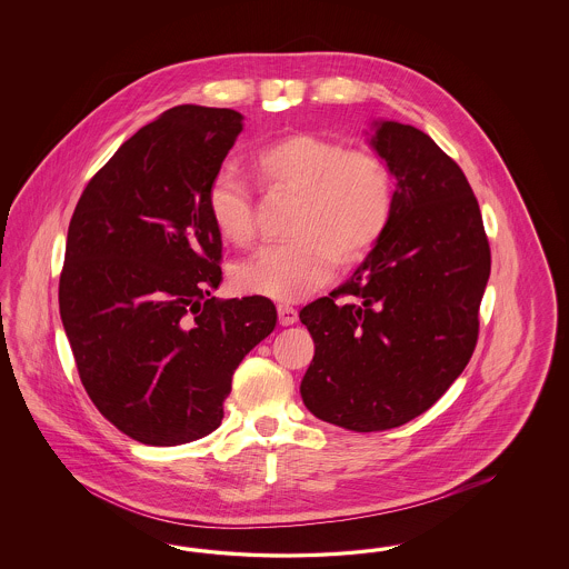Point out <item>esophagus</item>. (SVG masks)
Wrapping results in <instances>:
<instances>
[{
    "label": "esophagus",
    "mask_w": 569,
    "mask_h": 569,
    "mask_svg": "<svg viewBox=\"0 0 569 569\" xmlns=\"http://www.w3.org/2000/svg\"><path fill=\"white\" fill-rule=\"evenodd\" d=\"M277 313H279V325H297L298 311L295 307H290V305H279V307H277Z\"/></svg>",
    "instance_id": "esophagus-1"
}]
</instances>
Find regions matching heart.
Masks as SVG:
<instances>
[{"mask_svg": "<svg viewBox=\"0 0 569 569\" xmlns=\"http://www.w3.org/2000/svg\"><path fill=\"white\" fill-rule=\"evenodd\" d=\"M253 166L272 190L298 193L290 221L295 239L269 244L232 271L239 292L295 302L311 297L335 274L339 260H362L386 232L395 209V174L369 149L295 132L264 144ZM217 232L234 244L256 237L253 190L230 166L219 168L207 191Z\"/></svg>", "mask_w": 569, "mask_h": 569, "instance_id": "heart-1", "label": "heart"}]
</instances>
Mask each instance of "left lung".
Here are the masks:
<instances>
[{
  "instance_id": "1",
  "label": "left lung",
  "mask_w": 569,
  "mask_h": 569,
  "mask_svg": "<svg viewBox=\"0 0 569 569\" xmlns=\"http://www.w3.org/2000/svg\"><path fill=\"white\" fill-rule=\"evenodd\" d=\"M369 144L397 179L390 223L346 283L300 311L316 343L302 403L356 433L406 425L459 378L490 274L480 207L459 163L399 121H373Z\"/></svg>"
}]
</instances>
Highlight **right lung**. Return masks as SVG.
Segmentation results:
<instances>
[{
  "label": "right lung",
  "instance_id": "add662e5",
  "mask_svg": "<svg viewBox=\"0 0 569 569\" xmlns=\"http://www.w3.org/2000/svg\"><path fill=\"white\" fill-rule=\"evenodd\" d=\"M243 114L183 104L140 128L87 183L68 228L59 313L82 386L121 433H213L232 376L277 325L269 298L217 300L207 191Z\"/></svg>",
  "mask_w": 569,
  "mask_h": 569
}]
</instances>
